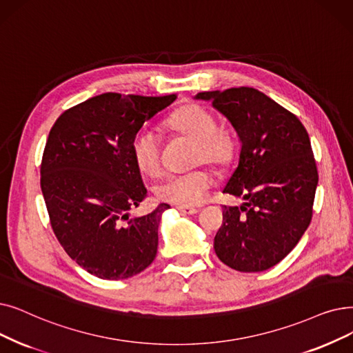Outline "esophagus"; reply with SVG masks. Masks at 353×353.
<instances>
[{
    "mask_svg": "<svg viewBox=\"0 0 353 353\" xmlns=\"http://www.w3.org/2000/svg\"><path fill=\"white\" fill-rule=\"evenodd\" d=\"M177 209L186 214H196L199 212L197 208H186V206H177Z\"/></svg>",
    "mask_w": 353,
    "mask_h": 353,
    "instance_id": "1",
    "label": "esophagus"
}]
</instances>
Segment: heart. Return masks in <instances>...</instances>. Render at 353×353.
Returning a JSON list of instances; mask_svg holds the SVG:
<instances>
[{"label":"heart","mask_w":353,"mask_h":353,"mask_svg":"<svg viewBox=\"0 0 353 353\" xmlns=\"http://www.w3.org/2000/svg\"><path fill=\"white\" fill-rule=\"evenodd\" d=\"M167 128L173 134L193 143L190 163L210 164L225 168L231 164L238 151L234 134L219 128L218 121L203 106L189 105L168 117ZM131 156L140 172L154 176L160 172V140L154 131L141 128L135 132L131 141ZM213 180L208 170H193L181 174H168L156 186L160 201L177 206H197L203 202L206 192L212 188Z\"/></svg>","instance_id":"1"}]
</instances>
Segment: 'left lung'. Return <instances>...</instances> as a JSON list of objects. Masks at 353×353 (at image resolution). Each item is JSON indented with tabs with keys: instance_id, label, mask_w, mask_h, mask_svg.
I'll return each mask as SVG.
<instances>
[{
	"instance_id": "1",
	"label": "left lung",
	"mask_w": 353,
	"mask_h": 353,
	"mask_svg": "<svg viewBox=\"0 0 353 353\" xmlns=\"http://www.w3.org/2000/svg\"><path fill=\"white\" fill-rule=\"evenodd\" d=\"M234 127L238 165L223 193L241 206H223L213 248L241 272L265 271L293 250L312 221L317 168L309 134L299 118L254 88L201 92Z\"/></svg>"
}]
</instances>
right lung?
<instances>
[{"instance_id": "add662e5", "label": "right lung", "mask_w": 353, "mask_h": 353, "mask_svg": "<svg viewBox=\"0 0 353 353\" xmlns=\"http://www.w3.org/2000/svg\"><path fill=\"white\" fill-rule=\"evenodd\" d=\"M176 95L102 94L57 118L43 152L40 185L66 254L102 280H125L154 261L164 210L130 218L147 197L131 141Z\"/></svg>"}]
</instances>
